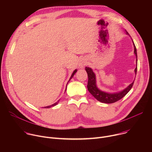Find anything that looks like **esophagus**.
I'll use <instances>...</instances> for the list:
<instances>
[{"mask_svg":"<svg viewBox=\"0 0 152 152\" xmlns=\"http://www.w3.org/2000/svg\"><path fill=\"white\" fill-rule=\"evenodd\" d=\"M87 64V61H86V59H82L79 63V66L80 68H83L84 66H85Z\"/></svg>","mask_w":152,"mask_h":152,"instance_id":"obj_1","label":"esophagus"}]
</instances>
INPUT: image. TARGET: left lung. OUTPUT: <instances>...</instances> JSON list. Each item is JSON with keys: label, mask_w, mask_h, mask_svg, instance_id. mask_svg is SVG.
Listing matches in <instances>:
<instances>
[{"label": "left lung", "mask_w": 152, "mask_h": 152, "mask_svg": "<svg viewBox=\"0 0 152 152\" xmlns=\"http://www.w3.org/2000/svg\"><path fill=\"white\" fill-rule=\"evenodd\" d=\"M126 34L129 35L128 32L126 31ZM133 41V40H132ZM134 43V41H133ZM134 53L135 54L137 58V67L135 69V73L137 74V49L134 43ZM85 70L88 74V80L87 84V88L89 92L99 102L104 103H113L114 102H117L118 100L121 99L124 96H125L127 93L131 90L132 86L134 85V81L130 84L126 88L123 90V91L115 93H106L99 90L96 85V78L94 73L93 72V70L90 67H85Z\"/></svg>", "instance_id": "left-lung-1"}]
</instances>
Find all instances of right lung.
Returning <instances> with one entry per match:
<instances>
[{"instance_id": "obj_1", "label": "right lung", "mask_w": 152, "mask_h": 152, "mask_svg": "<svg viewBox=\"0 0 152 152\" xmlns=\"http://www.w3.org/2000/svg\"><path fill=\"white\" fill-rule=\"evenodd\" d=\"M76 72H77V70H75L73 72V73H72V76H71V77H70V79H69V82L70 80V79L73 77V76H74V75L76 73ZM68 84V83H67ZM59 100L57 102H56V103H55L54 104H52V105H50V106H46V107H45V108H49V107H52V106H55V105H56L58 103V102H59Z\"/></svg>"}]
</instances>
